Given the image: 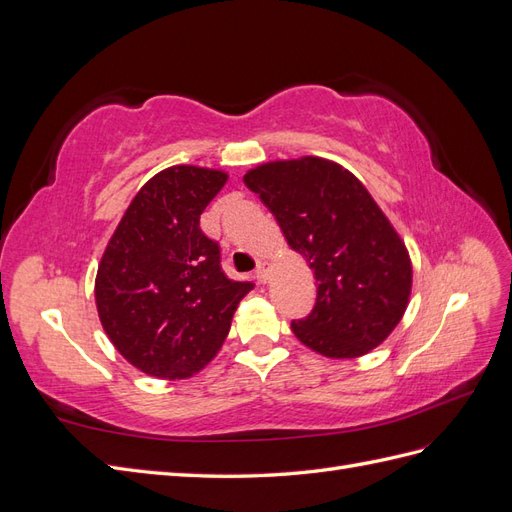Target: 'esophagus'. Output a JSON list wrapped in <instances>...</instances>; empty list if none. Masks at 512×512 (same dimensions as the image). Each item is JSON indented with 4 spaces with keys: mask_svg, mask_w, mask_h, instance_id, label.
I'll list each match as a JSON object with an SVG mask.
<instances>
[{
    "mask_svg": "<svg viewBox=\"0 0 512 512\" xmlns=\"http://www.w3.org/2000/svg\"><path fill=\"white\" fill-rule=\"evenodd\" d=\"M267 273H269V265H267V262H258V267H256V280H258L260 284L267 282Z\"/></svg>",
    "mask_w": 512,
    "mask_h": 512,
    "instance_id": "1",
    "label": "esophagus"
}]
</instances>
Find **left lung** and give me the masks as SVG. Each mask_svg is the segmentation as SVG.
Here are the masks:
<instances>
[{
	"label": "left lung",
	"mask_w": 512,
	"mask_h": 512,
	"mask_svg": "<svg viewBox=\"0 0 512 512\" xmlns=\"http://www.w3.org/2000/svg\"><path fill=\"white\" fill-rule=\"evenodd\" d=\"M243 181L316 277V303L292 333L333 359L376 348L406 312L412 267L363 183L320 158L262 164Z\"/></svg>",
	"instance_id": "left-lung-1"
}]
</instances>
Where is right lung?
Segmentation results:
<instances>
[{"mask_svg": "<svg viewBox=\"0 0 512 512\" xmlns=\"http://www.w3.org/2000/svg\"><path fill=\"white\" fill-rule=\"evenodd\" d=\"M226 179L198 166L162 170L134 196L106 245L98 316L113 346L149 376L175 380L203 369L254 288L226 277L220 245L200 230Z\"/></svg>", "mask_w": 512, "mask_h": 512, "instance_id": "add662e5", "label": "right lung"}]
</instances>
